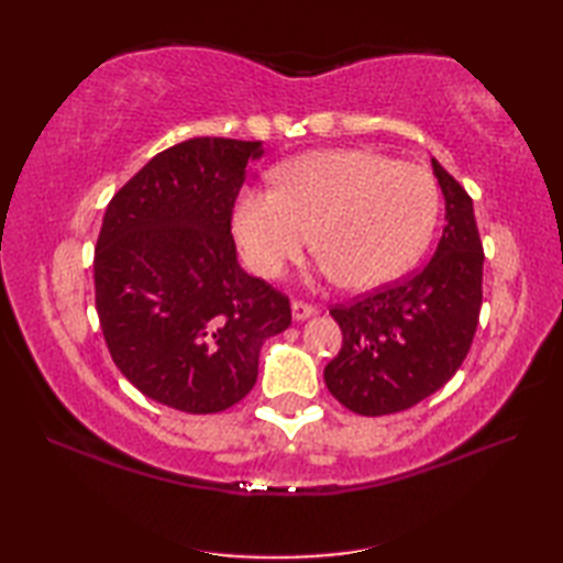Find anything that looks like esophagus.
Masks as SVG:
<instances>
[{"instance_id": "esophagus-1", "label": "esophagus", "mask_w": 563, "mask_h": 563, "mask_svg": "<svg viewBox=\"0 0 563 563\" xmlns=\"http://www.w3.org/2000/svg\"><path fill=\"white\" fill-rule=\"evenodd\" d=\"M314 314H317V307L307 305V302H300V300L292 302V319L295 321H305V319L314 317Z\"/></svg>"}]
</instances>
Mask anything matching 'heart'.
<instances>
[{
	"label": "heart",
	"instance_id": "b5f03b06",
	"mask_svg": "<svg viewBox=\"0 0 563 563\" xmlns=\"http://www.w3.org/2000/svg\"><path fill=\"white\" fill-rule=\"evenodd\" d=\"M273 190L246 188L232 232L251 271L280 275L309 244L324 275L369 290L397 278L428 244L438 186L423 166L367 150H317L275 166Z\"/></svg>",
	"mask_w": 563,
	"mask_h": 563
}]
</instances>
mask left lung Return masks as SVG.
Listing matches in <instances>:
<instances>
[{
	"label": "left lung",
	"mask_w": 563,
	"mask_h": 563,
	"mask_svg": "<svg viewBox=\"0 0 563 563\" xmlns=\"http://www.w3.org/2000/svg\"><path fill=\"white\" fill-rule=\"evenodd\" d=\"M430 164L445 198L433 258L411 278L331 309L343 345L324 382L353 413H397L435 394L460 369L479 324L484 246L472 198L438 159Z\"/></svg>",
	"instance_id": "1"
}]
</instances>
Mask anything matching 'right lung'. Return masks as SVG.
<instances>
[{"label": "right lung", "instance_id": "obj_1", "mask_svg": "<svg viewBox=\"0 0 563 563\" xmlns=\"http://www.w3.org/2000/svg\"><path fill=\"white\" fill-rule=\"evenodd\" d=\"M261 142L194 137L111 198L93 251L97 312L128 382L172 409L218 413L258 377L290 300L236 261L232 208Z\"/></svg>", "mask_w": 563, "mask_h": 563}]
</instances>
